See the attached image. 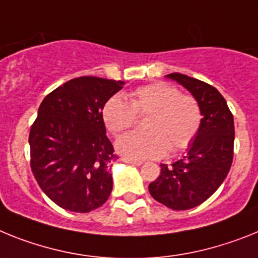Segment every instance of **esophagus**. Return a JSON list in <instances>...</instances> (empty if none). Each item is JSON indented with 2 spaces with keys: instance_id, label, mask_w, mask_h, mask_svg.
Masks as SVG:
<instances>
[{
  "instance_id": "1",
  "label": "esophagus",
  "mask_w": 258,
  "mask_h": 258,
  "mask_svg": "<svg viewBox=\"0 0 258 258\" xmlns=\"http://www.w3.org/2000/svg\"><path fill=\"white\" fill-rule=\"evenodd\" d=\"M123 162L130 163V165H134V166H140V165H143V162H142V161L130 160V158H123Z\"/></svg>"
}]
</instances>
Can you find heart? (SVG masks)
Here are the masks:
<instances>
[{
	"mask_svg": "<svg viewBox=\"0 0 258 258\" xmlns=\"http://www.w3.org/2000/svg\"><path fill=\"white\" fill-rule=\"evenodd\" d=\"M138 115H149L148 132H128L115 143L118 153L130 160L160 158L171 151L191 144L201 126V109L191 96H184L167 83L157 82L139 87L130 102L114 96L105 104L102 116L113 134H119L135 124Z\"/></svg>",
	"mask_w": 258,
	"mask_h": 258,
	"instance_id": "heart-1",
	"label": "heart"
}]
</instances>
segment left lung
<instances>
[{
	"label": "left lung",
	"instance_id": "obj_1",
	"mask_svg": "<svg viewBox=\"0 0 258 258\" xmlns=\"http://www.w3.org/2000/svg\"><path fill=\"white\" fill-rule=\"evenodd\" d=\"M166 78L194 96L203 119L187 154L170 166L161 163L160 176L149 184V192L170 209L187 210L207 201L227 176L234 154V116L214 87L179 73Z\"/></svg>",
	"mask_w": 258,
	"mask_h": 258
}]
</instances>
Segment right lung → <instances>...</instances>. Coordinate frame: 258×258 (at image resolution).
Wrapping results in <instances>:
<instances>
[{"label":"right lung","instance_id":"1","mask_svg":"<svg viewBox=\"0 0 258 258\" xmlns=\"http://www.w3.org/2000/svg\"><path fill=\"white\" fill-rule=\"evenodd\" d=\"M124 82L75 78L49 93L31 127V169L42 192L58 207L88 213L113 189L114 149L102 110Z\"/></svg>","mask_w":258,"mask_h":258}]
</instances>
